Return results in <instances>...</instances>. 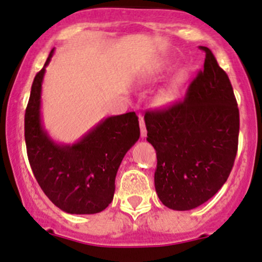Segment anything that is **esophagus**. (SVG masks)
I'll list each match as a JSON object with an SVG mask.
<instances>
[{"mask_svg": "<svg viewBox=\"0 0 262 262\" xmlns=\"http://www.w3.org/2000/svg\"><path fill=\"white\" fill-rule=\"evenodd\" d=\"M140 128H141V137L145 139L147 131H146V126H145V120H143L142 116H140Z\"/></svg>", "mask_w": 262, "mask_h": 262, "instance_id": "1", "label": "esophagus"}]
</instances>
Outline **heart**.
Wrapping results in <instances>:
<instances>
[{
	"instance_id": "1",
	"label": "heart",
	"mask_w": 262,
	"mask_h": 262,
	"mask_svg": "<svg viewBox=\"0 0 262 262\" xmlns=\"http://www.w3.org/2000/svg\"><path fill=\"white\" fill-rule=\"evenodd\" d=\"M163 70L164 64H160L155 72L160 73L163 72ZM184 80H186V75L184 74H179L178 76H176L166 88H163V89L157 94V96H156V104H157L158 106L162 107L170 106V105L174 104V102L179 99V96H181L182 85H183Z\"/></svg>"
}]
</instances>
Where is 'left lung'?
<instances>
[{
  "instance_id": "obj_1",
  "label": "left lung",
  "mask_w": 262,
  "mask_h": 262,
  "mask_svg": "<svg viewBox=\"0 0 262 262\" xmlns=\"http://www.w3.org/2000/svg\"><path fill=\"white\" fill-rule=\"evenodd\" d=\"M204 69L187 98L145 115L147 141L157 154L155 188L173 210H190L215 194L230 174L239 139L233 86L207 47Z\"/></svg>"
}]
</instances>
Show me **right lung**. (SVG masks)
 <instances>
[{
    "mask_svg": "<svg viewBox=\"0 0 262 262\" xmlns=\"http://www.w3.org/2000/svg\"><path fill=\"white\" fill-rule=\"evenodd\" d=\"M54 49L32 84L25 115V139L31 168L44 194L69 214L106 209L115 193L122 158L140 139L135 113L108 116L74 143H59L42 121V84Z\"/></svg>",
    "mask_w": 262,
    "mask_h": 262,
    "instance_id": "1",
    "label": "right lung"
}]
</instances>
